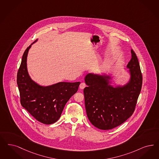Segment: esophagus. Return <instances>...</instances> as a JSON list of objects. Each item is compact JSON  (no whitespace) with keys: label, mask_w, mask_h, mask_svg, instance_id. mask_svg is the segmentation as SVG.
Returning a JSON list of instances; mask_svg holds the SVG:
<instances>
[{"label":"esophagus","mask_w":159,"mask_h":159,"mask_svg":"<svg viewBox=\"0 0 159 159\" xmlns=\"http://www.w3.org/2000/svg\"><path fill=\"white\" fill-rule=\"evenodd\" d=\"M86 86V84L84 82L81 83L80 84V86H79V87H80V88L81 89H83Z\"/></svg>","instance_id":"34e87169"}]
</instances>
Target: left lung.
I'll use <instances>...</instances> for the list:
<instances>
[{
    "mask_svg": "<svg viewBox=\"0 0 159 159\" xmlns=\"http://www.w3.org/2000/svg\"><path fill=\"white\" fill-rule=\"evenodd\" d=\"M127 64L131 80L123 88L108 85L109 77L88 74L85 77L88 87L83 90L88 119L93 126L110 130L123 123L136 108L142 86L143 77L137 56L131 49Z\"/></svg>",
    "mask_w": 159,
    "mask_h": 159,
    "instance_id": "8db88e82",
    "label": "left lung"
}]
</instances>
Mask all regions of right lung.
<instances>
[{"instance_id":"right-lung-1","label":"right lung","mask_w":159,"mask_h":159,"mask_svg":"<svg viewBox=\"0 0 159 159\" xmlns=\"http://www.w3.org/2000/svg\"><path fill=\"white\" fill-rule=\"evenodd\" d=\"M30 46L25 50L17 74V84L22 106L37 120L46 125L54 123L60 118L65 106L77 92L80 82H60L42 87L28 75L26 59Z\"/></svg>"}]
</instances>
